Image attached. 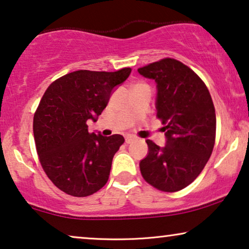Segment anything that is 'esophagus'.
<instances>
[{
  "mask_svg": "<svg viewBox=\"0 0 249 249\" xmlns=\"http://www.w3.org/2000/svg\"><path fill=\"white\" fill-rule=\"evenodd\" d=\"M136 141V138H134V137H130V136H128V137H125V144H131L132 142H135Z\"/></svg>",
  "mask_w": 249,
  "mask_h": 249,
  "instance_id": "34e87169",
  "label": "esophagus"
}]
</instances>
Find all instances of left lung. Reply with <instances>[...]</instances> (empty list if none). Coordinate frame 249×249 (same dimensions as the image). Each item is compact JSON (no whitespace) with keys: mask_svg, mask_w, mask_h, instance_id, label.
<instances>
[{"mask_svg":"<svg viewBox=\"0 0 249 249\" xmlns=\"http://www.w3.org/2000/svg\"><path fill=\"white\" fill-rule=\"evenodd\" d=\"M158 84L156 117L164 124L166 145L147 139L139 163L145 181L165 193L190 185L203 171L215 144V108L204 81L180 61L165 57L138 69Z\"/></svg>","mask_w":249,"mask_h":249,"instance_id":"obj_1","label":"left lung"}]
</instances>
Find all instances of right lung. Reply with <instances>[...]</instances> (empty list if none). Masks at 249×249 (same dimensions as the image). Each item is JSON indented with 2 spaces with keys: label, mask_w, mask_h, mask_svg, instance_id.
I'll list each match as a JSON object with an SVG mask.
<instances>
[{
  "label": "right lung",
  "mask_w": 249,
  "mask_h": 249,
  "mask_svg": "<svg viewBox=\"0 0 249 249\" xmlns=\"http://www.w3.org/2000/svg\"><path fill=\"white\" fill-rule=\"evenodd\" d=\"M130 72L131 68L73 71L54 80L44 93L34 114L36 151L44 172L68 195H93L107 182L112 160L124 138L90 134L87 120L97 121L113 88Z\"/></svg>",
  "instance_id": "1"
}]
</instances>
